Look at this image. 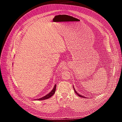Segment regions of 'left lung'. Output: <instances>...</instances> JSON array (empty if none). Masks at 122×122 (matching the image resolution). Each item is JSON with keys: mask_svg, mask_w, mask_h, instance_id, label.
<instances>
[{"mask_svg": "<svg viewBox=\"0 0 122 122\" xmlns=\"http://www.w3.org/2000/svg\"><path fill=\"white\" fill-rule=\"evenodd\" d=\"M73 89H74V92H75V93L77 94V95L78 96H80V97H82V98H85V96H82V95H80V94H78L76 91V90H75V89H74V88L73 87Z\"/></svg>", "mask_w": 122, "mask_h": 122, "instance_id": "8db88e82", "label": "left lung"}]
</instances>
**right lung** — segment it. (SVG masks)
I'll use <instances>...</instances> for the list:
<instances>
[{"instance_id":"obj_1","label":"right lung","mask_w":122,"mask_h":122,"mask_svg":"<svg viewBox=\"0 0 122 122\" xmlns=\"http://www.w3.org/2000/svg\"><path fill=\"white\" fill-rule=\"evenodd\" d=\"M56 89V85H55L54 86V88L53 89V90H52V91H51L49 94H47V95H45V96L42 97V98H39V99H37L36 100H45V99H48V98H49L52 97V96L54 95V93H55ZM35 100H36V99H35Z\"/></svg>"}]
</instances>
